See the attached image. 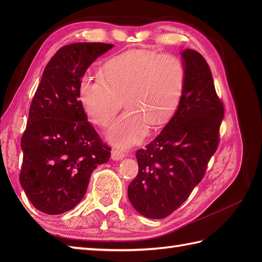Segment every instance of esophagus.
<instances>
[{"mask_svg": "<svg viewBox=\"0 0 262 262\" xmlns=\"http://www.w3.org/2000/svg\"><path fill=\"white\" fill-rule=\"evenodd\" d=\"M124 158H125L124 153L117 151V149H113V151H111V159H113L114 161H120Z\"/></svg>", "mask_w": 262, "mask_h": 262, "instance_id": "1", "label": "esophagus"}]
</instances>
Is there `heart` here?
<instances>
[{"label": "heart", "instance_id": "obj_1", "mask_svg": "<svg viewBox=\"0 0 262 262\" xmlns=\"http://www.w3.org/2000/svg\"><path fill=\"white\" fill-rule=\"evenodd\" d=\"M186 85V68L173 55L133 49L109 58L101 76L84 74L79 98L86 115L107 126L121 108L128 109L107 132L115 146L128 148L146 136L149 125L161 127L179 107Z\"/></svg>", "mask_w": 262, "mask_h": 262}]
</instances>
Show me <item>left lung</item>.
<instances>
[{"mask_svg":"<svg viewBox=\"0 0 262 262\" xmlns=\"http://www.w3.org/2000/svg\"><path fill=\"white\" fill-rule=\"evenodd\" d=\"M186 85L179 107L154 141L136 152L138 174L128 186L137 213L152 220L169 216L202 181L219 146L224 107L217 98L205 58L181 52Z\"/></svg>","mask_w":262,"mask_h":262,"instance_id":"8db88e82","label":"left lung"}]
</instances>
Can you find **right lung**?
Listing matches in <instances>:
<instances>
[{
    "label": "right lung",
    "mask_w": 262,
    "mask_h": 262,
    "mask_svg": "<svg viewBox=\"0 0 262 262\" xmlns=\"http://www.w3.org/2000/svg\"><path fill=\"white\" fill-rule=\"evenodd\" d=\"M111 43L75 42L54 55L43 71L21 138L20 183L33 207L49 215L71 210L84 197L93 170L110 148L88 121L79 82Z\"/></svg>",
    "instance_id": "add662e5"
}]
</instances>
